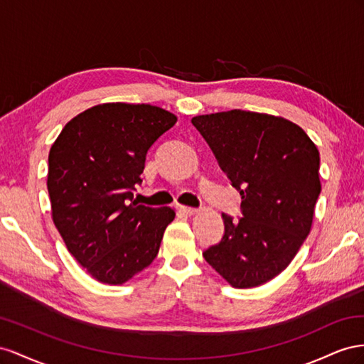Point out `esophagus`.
I'll return each mask as SVG.
<instances>
[{
    "label": "esophagus",
    "mask_w": 364,
    "mask_h": 364,
    "mask_svg": "<svg viewBox=\"0 0 364 364\" xmlns=\"http://www.w3.org/2000/svg\"><path fill=\"white\" fill-rule=\"evenodd\" d=\"M176 209H178L181 213H184V215H195V213H198V210L196 209H193V207H186V205H178L176 207Z\"/></svg>",
    "instance_id": "1"
}]
</instances>
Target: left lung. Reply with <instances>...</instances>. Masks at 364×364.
<instances>
[{
	"label": "left lung",
	"instance_id": "obj_1",
	"mask_svg": "<svg viewBox=\"0 0 364 364\" xmlns=\"http://www.w3.org/2000/svg\"><path fill=\"white\" fill-rule=\"evenodd\" d=\"M192 123L242 200V218L223 213V240L203 256L233 288L262 285L284 272L311 232L321 191L318 149L299 124L272 114L232 109Z\"/></svg>",
	"mask_w": 364,
	"mask_h": 364
}]
</instances>
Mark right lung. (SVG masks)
Wrapping results in <instances>:
<instances>
[{
  "instance_id": "1",
  "label": "right lung",
  "mask_w": 364,
  "mask_h": 364,
  "mask_svg": "<svg viewBox=\"0 0 364 364\" xmlns=\"http://www.w3.org/2000/svg\"><path fill=\"white\" fill-rule=\"evenodd\" d=\"M176 116L144 103L111 102L73 117L48 154L51 220L68 252L102 284L122 285L159 253L171 207L134 201L146 152Z\"/></svg>"
}]
</instances>
